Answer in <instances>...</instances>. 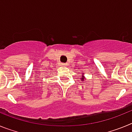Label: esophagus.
Listing matches in <instances>:
<instances>
[{
    "label": "esophagus",
    "instance_id": "esophagus-1",
    "mask_svg": "<svg viewBox=\"0 0 132 132\" xmlns=\"http://www.w3.org/2000/svg\"><path fill=\"white\" fill-rule=\"evenodd\" d=\"M62 65H63V66H64V67H67V64L65 63H63Z\"/></svg>",
    "mask_w": 132,
    "mask_h": 132
}]
</instances>
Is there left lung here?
Returning <instances> with one entry per match:
<instances>
[{"label":"left lung","mask_w":132,"mask_h":132,"mask_svg":"<svg viewBox=\"0 0 132 132\" xmlns=\"http://www.w3.org/2000/svg\"><path fill=\"white\" fill-rule=\"evenodd\" d=\"M82 77L81 78V80H84V77H83V76H82Z\"/></svg>","instance_id":"8db88e82"}]
</instances>
